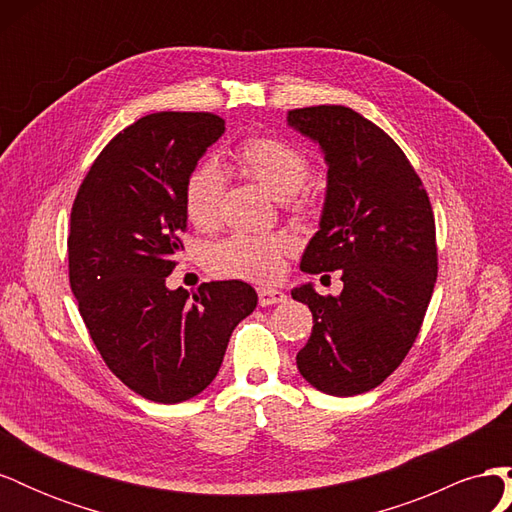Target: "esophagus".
<instances>
[{
    "label": "esophagus",
    "instance_id": "34e87169",
    "mask_svg": "<svg viewBox=\"0 0 512 512\" xmlns=\"http://www.w3.org/2000/svg\"><path fill=\"white\" fill-rule=\"evenodd\" d=\"M286 301V294L282 290H275V288H258V303L262 307H269L275 303H284Z\"/></svg>",
    "mask_w": 512,
    "mask_h": 512
}]
</instances>
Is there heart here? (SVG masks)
I'll list each match as a JSON object with an SVG mask.
<instances>
[{
    "mask_svg": "<svg viewBox=\"0 0 512 512\" xmlns=\"http://www.w3.org/2000/svg\"><path fill=\"white\" fill-rule=\"evenodd\" d=\"M232 166L243 177L258 183L277 200L297 194L307 177L309 162L299 149L275 138H250L230 153ZM224 175L215 164L198 166L185 183V213L200 230H211L220 222ZM290 247L284 235H252L241 232L211 250V269L228 277L262 282L280 269L282 256Z\"/></svg>",
    "mask_w": 512,
    "mask_h": 512,
    "instance_id": "heart-1",
    "label": "heart"
}]
</instances>
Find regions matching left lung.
<instances>
[{
  "instance_id": "left-lung-1",
  "label": "left lung",
  "mask_w": 512,
  "mask_h": 512,
  "mask_svg": "<svg viewBox=\"0 0 512 512\" xmlns=\"http://www.w3.org/2000/svg\"><path fill=\"white\" fill-rule=\"evenodd\" d=\"M286 126L318 145L327 190L301 271H342L344 290L322 297L292 288L314 329L297 354L314 389L352 397L376 389L406 359L438 277L436 224L406 153L346 106L288 111Z\"/></svg>"
}]
</instances>
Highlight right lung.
<instances>
[{"instance_id":"1","label":"right lung","mask_w":512,"mask_h":512,"mask_svg":"<svg viewBox=\"0 0 512 512\" xmlns=\"http://www.w3.org/2000/svg\"><path fill=\"white\" fill-rule=\"evenodd\" d=\"M226 132L211 113H153L108 143L70 215V286L113 374L156 404H181L218 376L228 339L258 305L239 280L190 297L166 277L188 226L185 183Z\"/></svg>"}]
</instances>
